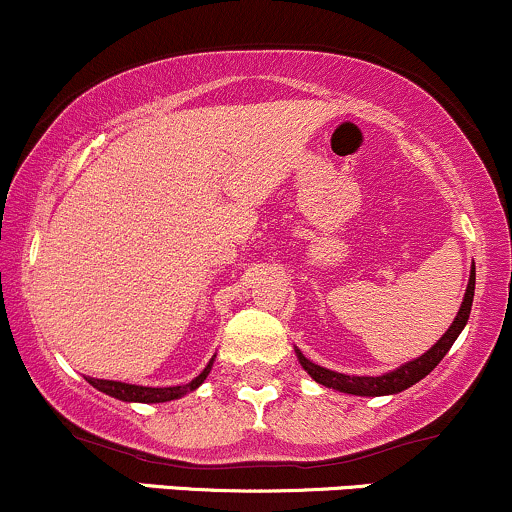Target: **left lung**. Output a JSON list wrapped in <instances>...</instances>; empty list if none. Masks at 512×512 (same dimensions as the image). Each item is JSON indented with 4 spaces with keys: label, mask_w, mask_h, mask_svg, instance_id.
Wrapping results in <instances>:
<instances>
[{
    "label": "left lung",
    "mask_w": 512,
    "mask_h": 512,
    "mask_svg": "<svg viewBox=\"0 0 512 512\" xmlns=\"http://www.w3.org/2000/svg\"><path fill=\"white\" fill-rule=\"evenodd\" d=\"M474 279H477V272H474V267H472V272H469L467 291H464V301L460 305V310H457V317L452 320L450 330L445 332L443 337H440L424 356L404 363V366H399L397 370H390V373L378 375V378H373V375H344V373H337V370L317 366V363L308 361V358H305L301 351L296 349L298 361H301V366L308 370V375L315 380V383L332 387V390L346 392V395H358V397L397 395V392L407 390V387L416 385L419 380H424L426 375L431 373V370L436 368L440 361H443V356L448 354L450 346L455 344V339L460 337V332L464 330V325H467V320H469V313H472Z\"/></svg>",
    "instance_id": "8db88e82"
}]
</instances>
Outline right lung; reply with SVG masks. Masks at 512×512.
Returning a JSON list of instances; mask_svg holds the SVG:
<instances>
[{
	"instance_id": "add662e5",
	"label": "right lung",
	"mask_w": 512,
	"mask_h": 512,
	"mask_svg": "<svg viewBox=\"0 0 512 512\" xmlns=\"http://www.w3.org/2000/svg\"><path fill=\"white\" fill-rule=\"evenodd\" d=\"M214 366V358L207 363V368L197 375L192 383L187 385H175V387H144V385H129V383H120V380H98V378H86L96 390L105 392V395L122 399V402H144V404H156V402H170V399H178L187 392L197 390L199 385L207 380L209 370Z\"/></svg>"
}]
</instances>
